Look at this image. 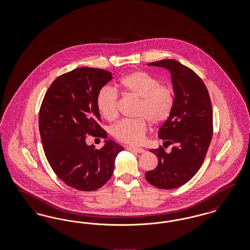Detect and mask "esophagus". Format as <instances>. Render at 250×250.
<instances>
[{
    "instance_id": "esophagus-1",
    "label": "esophagus",
    "mask_w": 250,
    "mask_h": 250,
    "mask_svg": "<svg viewBox=\"0 0 250 250\" xmlns=\"http://www.w3.org/2000/svg\"><path fill=\"white\" fill-rule=\"evenodd\" d=\"M126 149H127V150H129V151H132V152L140 153V154H143V153L145 152V150H144V149H143V148H140V147H130V146H128Z\"/></svg>"
}]
</instances>
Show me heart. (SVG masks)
Instances as JSON below:
<instances>
[{
    "label": "heart",
    "instance_id": "1",
    "mask_svg": "<svg viewBox=\"0 0 250 250\" xmlns=\"http://www.w3.org/2000/svg\"><path fill=\"white\" fill-rule=\"evenodd\" d=\"M124 95L138 99L135 119L123 120L111 128L112 136L121 143L135 145L143 141L148 122L160 125L170 116L174 106V93L169 85L160 84L158 79L144 71L131 72L116 84ZM96 107L107 121L118 116V94L109 87H103L96 96Z\"/></svg>",
    "mask_w": 250,
    "mask_h": 250
}]
</instances>
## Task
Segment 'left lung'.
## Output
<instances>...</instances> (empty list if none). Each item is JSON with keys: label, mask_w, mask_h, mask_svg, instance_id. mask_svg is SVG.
I'll return each instance as SVG.
<instances>
[{"label": "left lung", "mask_w": 250, "mask_h": 250, "mask_svg": "<svg viewBox=\"0 0 250 250\" xmlns=\"http://www.w3.org/2000/svg\"><path fill=\"white\" fill-rule=\"evenodd\" d=\"M148 65L165 68L171 75L174 106L158 137L165 148L169 144L173 148L169 153L162 146L150 150L158 165L145 178L155 188L173 189L188 183L202 166L213 136L212 104L205 84L190 68L172 59Z\"/></svg>", "instance_id": "1"}]
</instances>
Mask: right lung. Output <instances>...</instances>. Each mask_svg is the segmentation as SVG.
Returning a JSON list of instances; mask_svg holds the SVG:
<instances>
[{"label": "right lung", "instance_id": "add662e5", "mask_svg": "<svg viewBox=\"0 0 250 250\" xmlns=\"http://www.w3.org/2000/svg\"><path fill=\"white\" fill-rule=\"evenodd\" d=\"M111 79L110 72L92 67L62 74L49 86L40 107L39 131L48 163L64 184L77 190L104 186L124 150L110 139L100 150L86 143L87 134L104 131L98 125L96 96Z\"/></svg>", "mask_w": 250, "mask_h": 250}]
</instances>
